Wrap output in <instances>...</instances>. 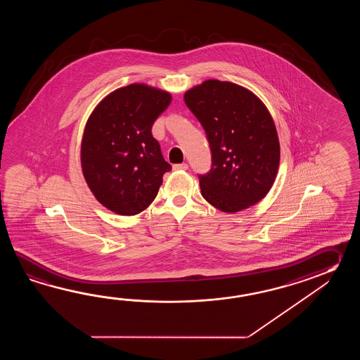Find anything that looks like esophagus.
Instances as JSON below:
<instances>
[{
	"label": "esophagus",
	"instance_id": "esophagus-1",
	"mask_svg": "<svg viewBox=\"0 0 360 360\" xmlns=\"http://www.w3.org/2000/svg\"><path fill=\"white\" fill-rule=\"evenodd\" d=\"M172 169L175 171H185V169H188V165L186 163H179V165H174Z\"/></svg>",
	"mask_w": 360,
	"mask_h": 360
}]
</instances>
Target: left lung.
Instances as JSON below:
<instances>
[{
	"label": "left lung",
	"mask_w": 360,
	"mask_h": 360,
	"mask_svg": "<svg viewBox=\"0 0 360 360\" xmlns=\"http://www.w3.org/2000/svg\"><path fill=\"white\" fill-rule=\"evenodd\" d=\"M184 100L206 131L212 167L199 175L210 205L234 214L265 198L276 181L281 146L268 108L252 91L228 81L207 79Z\"/></svg>",
	"instance_id": "obj_1"
}]
</instances>
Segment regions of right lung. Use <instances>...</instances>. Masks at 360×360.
<instances>
[{
	"label": "right lung",
	"instance_id": "add662e5",
	"mask_svg": "<svg viewBox=\"0 0 360 360\" xmlns=\"http://www.w3.org/2000/svg\"><path fill=\"white\" fill-rule=\"evenodd\" d=\"M171 94L144 84L110 92L92 110L81 143V166L94 197L112 212L132 216L150 206L171 169L152 126Z\"/></svg>",
	"mask_w": 360,
	"mask_h": 360
}]
</instances>
